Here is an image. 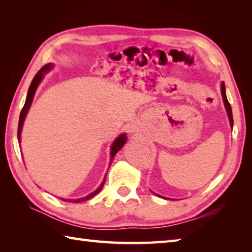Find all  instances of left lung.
<instances>
[{"mask_svg":"<svg viewBox=\"0 0 252 252\" xmlns=\"http://www.w3.org/2000/svg\"><path fill=\"white\" fill-rule=\"evenodd\" d=\"M221 94H222V98H223V103H224V107H225V110H226V114L228 117V120H229V125H231V127L233 129V114H232V108H231V105H229L227 97H226V92H225V84L224 82L221 83ZM155 194V192H154Z\"/></svg>","mask_w":252,"mask_h":252,"instance_id":"obj_1","label":"left lung"}]
</instances>
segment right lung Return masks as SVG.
Masks as SVG:
<instances>
[{
	"label": "right lung",
	"instance_id": "1",
	"mask_svg": "<svg viewBox=\"0 0 252 252\" xmlns=\"http://www.w3.org/2000/svg\"><path fill=\"white\" fill-rule=\"evenodd\" d=\"M53 67H54V65H53L52 63H46L45 66L42 67L39 72H37L33 80H32V82L30 84L29 87V90H28V93H27V98H26V101H25V105L23 107V109H21V112H20V116H19V123H18V132H17V137H18V143L20 144V138H21V131H23V126H24V122H25V119H26V116L27 114H28V111L30 109L31 107V104H32V100H33V97H34V94H35V91L37 89V87H39V84L42 82V80H43L44 78V73H47L49 71H51ZM126 142V133H122V134H120L119 136H118L116 140L114 141V143L111 144V148H110V163L109 165L111 164L112 160H114L116 154L120 151V149L123 147V145H125ZM105 181H106V176L104 181L101 182V184L99 185V187L96 190H94L93 192H91L90 195L85 196V197H82V198H78V199H62L63 201H69V202H83V201H87L89 199H91V198H93L95 195H97L98 192L101 190V189H103V186L105 184Z\"/></svg>",
	"mask_w": 252,
	"mask_h": 252
}]
</instances>
